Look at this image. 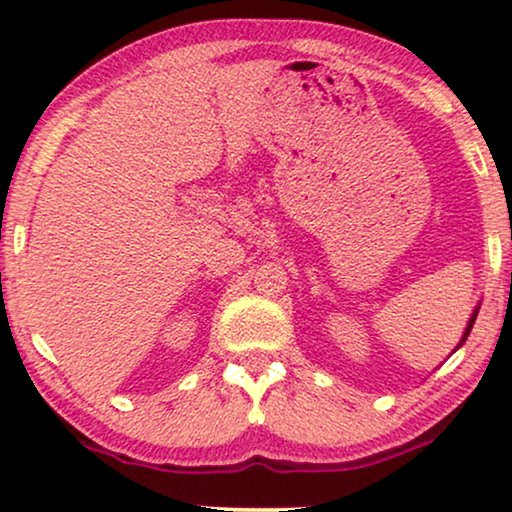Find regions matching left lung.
<instances>
[{
  "label": "left lung",
  "instance_id": "obj_1",
  "mask_svg": "<svg viewBox=\"0 0 512 512\" xmlns=\"http://www.w3.org/2000/svg\"><path fill=\"white\" fill-rule=\"evenodd\" d=\"M475 317H478V307H475L473 317H471V319H468V326H466V331H464V338H461V345H464V342H466V338H468V333H471V328H473V324H475Z\"/></svg>",
  "mask_w": 512,
  "mask_h": 512
}]
</instances>
